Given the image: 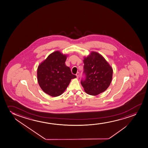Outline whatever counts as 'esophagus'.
<instances>
[{"instance_id":"34e87169","label":"esophagus","mask_w":148,"mask_h":148,"mask_svg":"<svg viewBox=\"0 0 148 148\" xmlns=\"http://www.w3.org/2000/svg\"><path fill=\"white\" fill-rule=\"evenodd\" d=\"M76 77H77V78L79 77V73L78 72V73H76Z\"/></svg>"}]
</instances>
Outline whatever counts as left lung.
Returning <instances> with one entry per match:
<instances>
[{
    "label": "left lung",
    "mask_w": 148,
    "mask_h": 148,
    "mask_svg": "<svg viewBox=\"0 0 148 148\" xmlns=\"http://www.w3.org/2000/svg\"><path fill=\"white\" fill-rule=\"evenodd\" d=\"M84 80L81 81L85 92L91 95H97L105 91L111 83L113 70L101 55L91 52L84 57Z\"/></svg>",
    "instance_id": "obj_1"
}]
</instances>
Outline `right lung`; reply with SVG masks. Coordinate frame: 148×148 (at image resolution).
<instances>
[{"instance_id": "right-lung-1", "label": "right lung", "mask_w": 148, "mask_h": 148, "mask_svg": "<svg viewBox=\"0 0 148 148\" xmlns=\"http://www.w3.org/2000/svg\"><path fill=\"white\" fill-rule=\"evenodd\" d=\"M67 56L57 51L50 54L38 65L37 79L44 92L53 97L60 96L76 76L66 65Z\"/></svg>"}]
</instances>
